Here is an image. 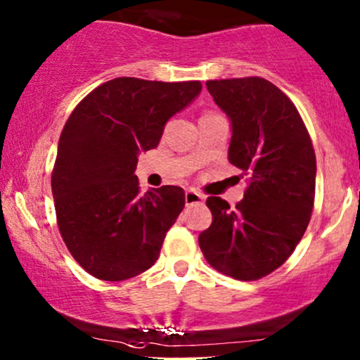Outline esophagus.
<instances>
[{"instance_id": "1", "label": "esophagus", "mask_w": 360, "mask_h": 360, "mask_svg": "<svg viewBox=\"0 0 360 360\" xmlns=\"http://www.w3.org/2000/svg\"><path fill=\"white\" fill-rule=\"evenodd\" d=\"M184 201H186V207H191V205L203 203L205 196L200 195V193L195 191V189H188L186 195H184Z\"/></svg>"}]
</instances>
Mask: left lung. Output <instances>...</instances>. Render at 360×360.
<instances>
[{
  "mask_svg": "<svg viewBox=\"0 0 360 360\" xmlns=\"http://www.w3.org/2000/svg\"><path fill=\"white\" fill-rule=\"evenodd\" d=\"M207 89L232 122L229 162L250 176V186L234 208L208 196L213 220L198 243L217 271L258 280L282 266L306 232L314 207V148L299 110L271 82L208 80Z\"/></svg>",
  "mask_w": 360,
  "mask_h": 360,
  "instance_id": "left-lung-1",
  "label": "left lung"
}]
</instances>
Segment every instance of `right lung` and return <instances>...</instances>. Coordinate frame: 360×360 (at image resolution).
I'll return each mask as SVG.
<instances>
[{"label": "right lung", "instance_id": "add662e5", "mask_svg": "<svg viewBox=\"0 0 360 360\" xmlns=\"http://www.w3.org/2000/svg\"><path fill=\"white\" fill-rule=\"evenodd\" d=\"M200 92V82L114 78L66 121L51 176L58 227L71 256L96 278L121 282L159 258L184 208V189L140 193L138 153L155 148L165 122Z\"/></svg>", "mask_w": 360, "mask_h": 360}]
</instances>
